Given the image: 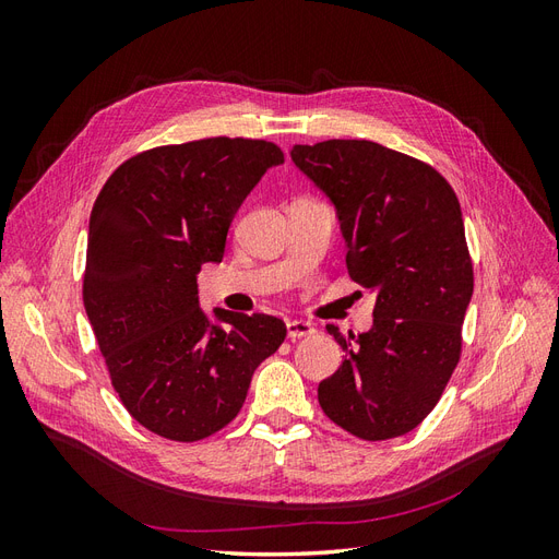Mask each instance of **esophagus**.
I'll use <instances>...</instances> for the list:
<instances>
[{"instance_id": "esophagus-1", "label": "esophagus", "mask_w": 559, "mask_h": 559, "mask_svg": "<svg viewBox=\"0 0 559 559\" xmlns=\"http://www.w3.org/2000/svg\"><path fill=\"white\" fill-rule=\"evenodd\" d=\"M314 331H317L314 324H310V321H306V319H292V321H286V335H289V341H298V337L312 335Z\"/></svg>"}]
</instances>
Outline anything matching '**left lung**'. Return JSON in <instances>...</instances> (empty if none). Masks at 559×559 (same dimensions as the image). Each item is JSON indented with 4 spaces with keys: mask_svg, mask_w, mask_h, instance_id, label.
<instances>
[{
    "mask_svg": "<svg viewBox=\"0 0 559 559\" xmlns=\"http://www.w3.org/2000/svg\"><path fill=\"white\" fill-rule=\"evenodd\" d=\"M292 160L335 210L349 277L376 296L366 333L326 326L345 359L319 382L321 411L364 441L408 433L460 361L473 294L460 200L427 163L368 140L296 144Z\"/></svg>",
    "mask_w": 559,
    "mask_h": 559,
    "instance_id": "left-lung-1",
    "label": "left lung"
}]
</instances>
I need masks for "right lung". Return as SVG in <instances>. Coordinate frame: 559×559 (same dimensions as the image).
<instances>
[{"instance_id": "1", "label": "right lung", "mask_w": 559, "mask_h": 559, "mask_svg": "<svg viewBox=\"0 0 559 559\" xmlns=\"http://www.w3.org/2000/svg\"><path fill=\"white\" fill-rule=\"evenodd\" d=\"M284 154L273 142L212 138L126 160L88 224L83 306L111 384L142 427L179 443L224 429L284 321L200 308L202 263H222L245 198Z\"/></svg>"}]
</instances>
